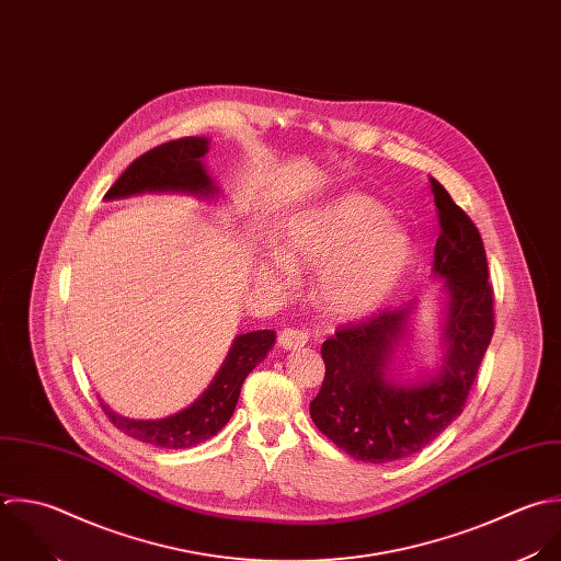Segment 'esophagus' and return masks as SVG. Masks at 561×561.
<instances>
[{"label":"esophagus","instance_id":"esophagus-1","mask_svg":"<svg viewBox=\"0 0 561 561\" xmlns=\"http://www.w3.org/2000/svg\"><path fill=\"white\" fill-rule=\"evenodd\" d=\"M277 341H279V345H282L284 350H299V347H304V345L308 343V332L295 330V328H284V330L279 332Z\"/></svg>","mask_w":561,"mask_h":561}]
</instances>
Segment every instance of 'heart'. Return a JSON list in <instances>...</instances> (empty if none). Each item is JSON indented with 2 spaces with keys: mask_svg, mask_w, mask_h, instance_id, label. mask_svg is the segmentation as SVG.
I'll return each instance as SVG.
<instances>
[{
  "mask_svg": "<svg viewBox=\"0 0 561 561\" xmlns=\"http://www.w3.org/2000/svg\"><path fill=\"white\" fill-rule=\"evenodd\" d=\"M268 277L293 284V271H321V306L341 319L367 314L400 284L411 244L402 229L387 222V211L363 194L297 218Z\"/></svg>",
  "mask_w": 561,
  "mask_h": 561,
  "instance_id": "heart-1",
  "label": "heart"
}]
</instances>
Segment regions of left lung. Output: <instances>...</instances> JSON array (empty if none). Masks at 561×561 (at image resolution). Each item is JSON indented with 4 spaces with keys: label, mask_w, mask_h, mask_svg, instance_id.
<instances>
[{
    "label": "left lung",
    "mask_w": 561,
    "mask_h": 561,
    "mask_svg": "<svg viewBox=\"0 0 561 561\" xmlns=\"http://www.w3.org/2000/svg\"><path fill=\"white\" fill-rule=\"evenodd\" d=\"M431 190L439 218L433 271L446 277L450 293L448 358L439 376L407 387L387 378L409 308H385L341 325L321 347L325 378L310 402V415L317 428L356 461L407 459L444 433L463 413L494 336V288L483 238L437 179H431Z\"/></svg>",
    "instance_id": "1"
}]
</instances>
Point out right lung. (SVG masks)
<instances>
[{
  "instance_id": "obj_1",
  "label": "right lung",
  "mask_w": 561,
  "mask_h": 561,
  "mask_svg": "<svg viewBox=\"0 0 561 561\" xmlns=\"http://www.w3.org/2000/svg\"><path fill=\"white\" fill-rule=\"evenodd\" d=\"M207 152V139L203 137H181L159 144L144 154H139L108 187L104 198H122L139 192H192V194H214L216 185L207 176L201 157ZM275 343L273 330H257L240 334L229 356L225 358L220 371L207 391L190 404L185 411L154 422L126 420L108 411L102 402L104 415L111 424L144 444L179 450L192 448L201 442L214 437L231 417L240 389L251 369L264 360L271 345Z\"/></svg>"
}]
</instances>
